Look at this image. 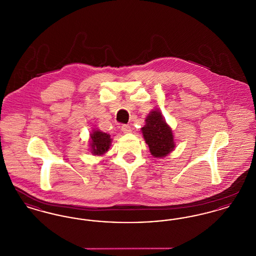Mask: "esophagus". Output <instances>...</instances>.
<instances>
[{
  "instance_id": "1",
  "label": "esophagus",
  "mask_w": 256,
  "mask_h": 256,
  "mask_svg": "<svg viewBox=\"0 0 256 256\" xmlns=\"http://www.w3.org/2000/svg\"><path fill=\"white\" fill-rule=\"evenodd\" d=\"M122 132L124 134H130L132 132V128L128 124H122Z\"/></svg>"
}]
</instances>
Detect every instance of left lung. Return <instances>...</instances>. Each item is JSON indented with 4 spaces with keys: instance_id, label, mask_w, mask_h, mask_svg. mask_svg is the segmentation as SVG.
<instances>
[{
    "instance_id": "left-lung-1",
    "label": "left lung",
    "mask_w": 256,
    "mask_h": 256,
    "mask_svg": "<svg viewBox=\"0 0 256 256\" xmlns=\"http://www.w3.org/2000/svg\"><path fill=\"white\" fill-rule=\"evenodd\" d=\"M145 122L141 132L150 154L156 158L167 156L174 150L176 143L172 130L165 121L161 111L158 108L152 110Z\"/></svg>"
}]
</instances>
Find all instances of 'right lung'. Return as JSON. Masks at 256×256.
I'll return each mask as SVG.
<instances>
[{
  "mask_svg": "<svg viewBox=\"0 0 256 256\" xmlns=\"http://www.w3.org/2000/svg\"><path fill=\"white\" fill-rule=\"evenodd\" d=\"M112 139L110 134L100 132L98 128H94L90 132L89 139V150L93 156H102L110 150Z\"/></svg>",
  "mask_w": 256,
  "mask_h": 256,
  "instance_id": "1",
  "label": "right lung"
}]
</instances>
